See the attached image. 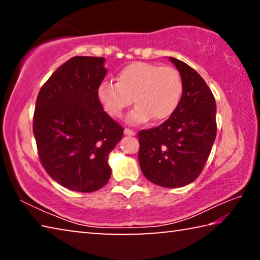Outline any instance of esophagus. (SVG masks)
Masks as SVG:
<instances>
[{
  "instance_id": "obj_1",
  "label": "esophagus",
  "mask_w": 260,
  "mask_h": 260,
  "mask_svg": "<svg viewBox=\"0 0 260 260\" xmlns=\"http://www.w3.org/2000/svg\"><path fill=\"white\" fill-rule=\"evenodd\" d=\"M125 134L126 135H131V136H133V135H135V132L134 131H132V129H128V128H125Z\"/></svg>"
}]
</instances>
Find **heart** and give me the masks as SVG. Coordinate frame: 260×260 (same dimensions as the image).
I'll return each mask as SVG.
<instances>
[{"label": "heart", "mask_w": 260, "mask_h": 260, "mask_svg": "<svg viewBox=\"0 0 260 260\" xmlns=\"http://www.w3.org/2000/svg\"><path fill=\"white\" fill-rule=\"evenodd\" d=\"M117 82L103 81L98 88V99L110 117L121 118L132 103L136 107L127 117L138 125L153 118H170L181 100L183 83L177 69L134 61L118 72Z\"/></svg>", "instance_id": "heart-1"}]
</instances>
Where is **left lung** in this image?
Segmentation results:
<instances>
[{
    "instance_id": "left-lung-1",
    "label": "left lung",
    "mask_w": 260,
    "mask_h": 260,
    "mask_svg": "<svg viewBox=\"0 0 260 260\" xmlns=\"http://www.w3.org/2000/svg\"><path fill=\"white\" fill-rule=\"evenodd\" d=\"M169 58L181 74V100L161 125L139 132V162L149 181L178 188L195 181L208 161L217 135V105L195 70L182 60Z\"/></svg>"
}]
</instances>
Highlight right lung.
Instances as JSON below:
<instances>
[{"instance_id": "right-lung-1", "label": "right lung", "mask_w": 260, "mask_h": 260, "mask_svg": "<svg viewBox=\"0 0 260 260\" xmlns=\"http://www.w3.org/2000/svg\"><path fill=\"white\" fill-rule=\"evenodd\" d=\"M104 60L72 57L51 74L35 103L39 158L46 172L70 190L91 192L108 183V156L124 134L98 99L107 74Z\"/></svg>"}]
</instances>
